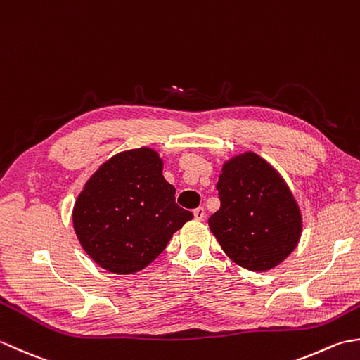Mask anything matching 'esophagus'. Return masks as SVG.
<instances>
[{
	"mask_svg": "<svg viewBox=\"0 0 360 360\" xmlns=\"http://www.w3.org/2000/svg\"><path fill=\"white\" fill-rule=\"evenodd\" d=\"M193 215H195V219L198 221H202L205 218V209L204 207H198L193 210Z\"/></svg>",
	"mask_w": 360,
	"mask_h": 360,
	"instance_id": "esophagus-1",
	"label": "esophagus"
}]
</instances>
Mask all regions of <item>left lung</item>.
<instances>
[{
	"label": "left lung",
	"instance_id": "obj_1",
	"mask_svg": "<svg viewBox=\"0 0 360 360\" xmlns=\"http://www.w3.org/2000/svg\"><path fill=\"white\" fill-rule=\"evenodd\" d=\"M221 207L209 227L233 263L264 272L285 262L302 236V213L286 181L254 151L223 164Z\"/></svg>",
	"mask_w": 360,
	"mask_h": 360
}]
</instances>
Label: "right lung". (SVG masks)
<instances>
[{
	"instance_id": "obj_1",
	"label": "right lung",
	"mask_w": 360,
	"mask_h": 360,
	"mask_svg": "<svg viewBox=\"0 0 360 360\" xmlns=\"http://www.w3.org/2000/svg\"><path fill=\"white\" fill-rule=\"evenodd\" d=\"M159 153L148 147L117 153L86 181L72 209L83 250L105 271L139 272L162 252L193 213L174 202Z\"/></svg>"
}]
</instances>
